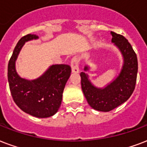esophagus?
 I'll return each instance as SVG.
<instances>
[{
    "mask_svg": "<svg viewBox=\"0 0 147 147\" xmlns=\"http://www.w3.org/2000/svg\"><path fill=\"white\" fill-rule=\"evenodd\" d=\"M78 64H79V59L78 58V56H74L71 60V71L74 73H78L79 71Z\"/></svg>",
    "mask_w": 147,
    "mask_h": 147,
    "instance_id": "esophagus-1",
    "label": "esophagus"
}]
</instances>
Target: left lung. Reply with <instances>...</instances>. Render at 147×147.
<instances>
[{
    "label": "left lung",
    "instance_id": "obj_1",
    "mask_svg": "<svg viewBox=\"0 0 147 147\" xmlns=\"http://www.w3.org/2000/svg\"><path fill=\"white\" fill-rule=\"evenodd\" d=\"M112 41L123 54V69L119 76L105 88L92 85L85 72H81V86L86 100L92 108L102 112H109L125 102L133 94L136 83L138 61L136 52L128 40L123 35L111 31ZM88 70V67H85Z\"/></svg>",
    "mask_w": 147,
    "mask_h": 147
}]
</instances>
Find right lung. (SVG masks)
Returning a JSON list of instances; mask_svg holds the SVG:
<instances>
[{
	"mask_svg": "<svg viewBox=\"0 0 147 147\" xmlns=\"http://www.w3.org/2000/svg\"><path fill=\"white\" fill-rule=\"evenodd\" d=\"M36 38L37 35L28 34L19 40L9 60L7 78L11 96L17 106L31 116L47 118L59 110L71 69L69 65H53L38 79L28 81L21 78L15 70L17 57L25 41Z\"/></svg>",
	"mask_w": 147,
	"mask_h": 147,
	"instance_id": "obj_1",
	"label": "right lung"
}]
</instances>
